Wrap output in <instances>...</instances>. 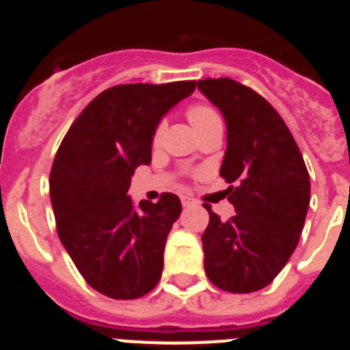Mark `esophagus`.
<instances>
[{"label":"esophagus","instance_id":"esophagus-1","mask_svg":"<svg viewBox=\"0 0 350 350\" xmlns=\"http://www.w3.org/2000/svg\"><path fill=\"white\" fill-rule=\"evenodd\" d=\"M180 202H182V205L185 206V208H187V206L194 205V200H193V198H189V196H180Z\"/></svg>","mask_w":350,"mask_h":350}]
</instances>
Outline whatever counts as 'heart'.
<instances>
[{
	"label": "heart",
	"mask_w": 350,
	"mask_h": 350,
	"mask_svg": "<svg viewBox=\"0 0 350 350\" xmlns=\"http://www.w3.org/2000/svg\"><path fill=\"white\" fill-rule=\"evenodd\" d=\"M187 117H189V122H191V124H193V128H196V126H200V124H202V122H205V120L213 119V117H217V113L213 112L212 108L202 107V105H198V107L189 108V112H187ZM159 137H161V129H157L154 140L157 142V140H159Z\"/></svg>",
	"instance_id": "1"
}]
</instances>
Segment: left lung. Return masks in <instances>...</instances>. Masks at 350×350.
<instances>
[{
	"label": "left lung",
	"mask_w": 350,
	"mask_h": 350,
	"mask_svg": "<svg viewBox=\"0 0 350 350\" xmlns=\"http://www.w3.org/2000/svg\"><path fill=\"white\" fill-rule=\"evenodd\" d=\"M198 89L226 120L221 177L230 221L208 205L202 234L210 282L230 293L267 287L298 245L310 203V178L295 138L262 96L231 79L198 80Z\"/></svg>",
	"instance_id": "left-lung-1"
}]
</instances>
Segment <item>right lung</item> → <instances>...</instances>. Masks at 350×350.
Masks as SVG:
<instances>
[{"instance_id":"1","label":"right lung","mask_w":350,"mask_h":350,"mask_svg":"<svg viewBox=\"0 0 350 350\" xmlns=\"http://www.w3.org/2000/svg\"><path fill=\"white\" fill-rule=\"evenodd\" d=\"M196 82L126 83L101 92L68 129L51 172L57 234L85 282L113 299H135L159 282L177 194L135 206L131 177L152 159L163 117Z\"/></svg>"}]
</instances>
